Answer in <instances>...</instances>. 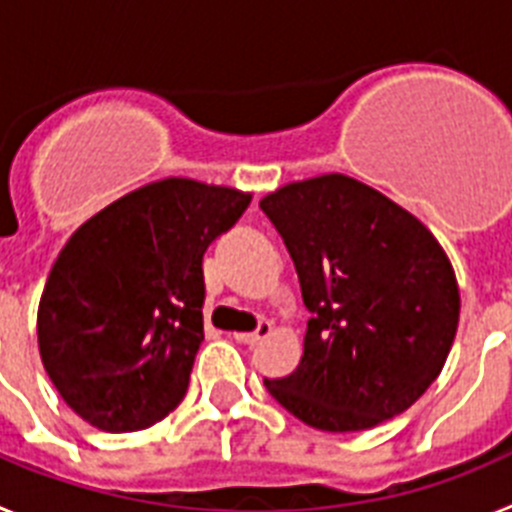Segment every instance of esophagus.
<instances>
[{
  "label": "esophagus",
  "mask_w": 512,
  "mask_h": 512,
  "mask_svg": "<svg viewBox=\"0 0 512 512\" xmlns=\"http://www.w3.org/2000/svg\"><path fill=\"white\" fill-rule=\"evenodd\" d=\"M271 333V323L269 320H261L259 325H256V330H251V333H235V341L238 343H246V346H256V343L261 341V338H266Z\"/></svg>",
  "instance_id": "esophagus-1"
}]
</instances>
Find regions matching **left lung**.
Returning <instances> with one entry per match:
<instances>
[{"label": "left lung", "mask_w": 512, "mask_h": 512, "mask_svg": "<svg viewBox=\"0 0 512 512\" xmlns=\"http://www.w3.org/2000/svg\"><path fill=\"white\" fill-rule=\"evenodd\" d=\"M295 261L305 354L266 390L330 433L395 418L441 374L459 325L454 269L418 217L351 176L287 184L259 202Z\"/></svg>", "instance_id": "8db88e82"}]
</instances>
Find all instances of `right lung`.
I'll list each match as a JSON object with an SVG mask.
<instances>
[{
	"label": "right lung",
	"mask_w": 512,
	"mask_h": 512,
	"mask_svg": "<svg viewBox=\"0 0 512 512\" xmlns=\"http://www.w3.org/2000/svg\"><path fill=\"white\" fill-rule=\"evenodd\" d=\"M251 194L164 179L87 220L58 253L38 307L45 372L107 433L143 431L184 400L205 338L202 256Z\"/></svg>",
	"instance_id": "1"
}]
</instances>
